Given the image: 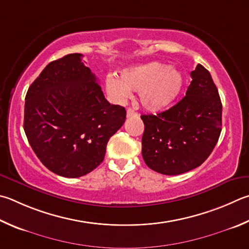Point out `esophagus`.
Returning a JSON list of instances; mask_svg holds the SVG:
<instances>
[{
	"instance_id": "1",
	"label": "esophagus",
	"mask_w": 249,
	"mask_h": 249,
	"mask_svg": "<svg viewBox=\"0 0 249 249\" xmlns=\"http://www.w3.org/2000/svg\"><path fill=\"white\" fill-rule=\"evenodd\" d=\"M137 115H138L137 113L135 112L133 109H130V107L129 109H127V111H126V116L127 117H133V116H137Z\"/></svg>"
}]
</instances>
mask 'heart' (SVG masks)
I'll list each match as a JSON object with an SVG mask.
<instances>
[{
    "mask_svg": "<svg viewBox=\"0 0 249 249\" xmlns=\"http://www.w3.org/2000/svg\"><path fill=\"white\" fill-rule=\"evenodd\" d=\"M183 85L182 73L160 62L130 66L121 71L120 79H107L111 96L124 100L130 96V91L140 92V103L149 112H159L170 107L179 96Z\"/></svg>",
    "mask_w": 249,
    "mask_h": 249,
    "instance_id": "obj_1",
    "label": "heart"
}]
</instances>
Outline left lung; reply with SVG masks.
<instances>
[{"instance_id": "8db88e82", "label": "left lung", "mask_w": 249, "mask_h": 249, "mask_svg": "<svg viewBox=\"0 0 249 249\" xmlns=\"http://www.w3.org/2000/svg\"><path fill=\"white\" fill-rule=\"evenodd\" d=\"M182 100L157 115H142V158L151 170L178 175L197 168L213 150L222 127V103L211 75L198 64Z\"/></svg>"}]
</instances>
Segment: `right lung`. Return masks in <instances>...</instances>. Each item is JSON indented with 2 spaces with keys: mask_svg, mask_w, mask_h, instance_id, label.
Masks as SVG:
<instances>
[{
  "mask_svg": "<svg viewBox=\"0 0 249 249\" xmlns=\"http://www.w3.org/2000/svg\"><path fill=\"white\" fill-rule=\"evenodd\" d=\"M80 53L44 67L26 94L24 129L36 156L53 173L80 178L105 159L124 124L125 107L110 105Z\"/></svg>",
  "mask_w": 249,
  "mask_h": 249,
  "instance_id": "1",
  "label": "right lung"
}]
</instances>
